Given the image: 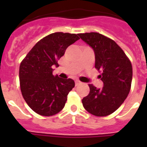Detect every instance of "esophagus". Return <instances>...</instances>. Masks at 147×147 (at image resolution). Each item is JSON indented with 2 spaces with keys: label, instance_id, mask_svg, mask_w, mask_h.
I'll list each match as a JSON object with an SVG mask.
<instances>
[{
  "label": "esophagus",
  "instance_id": "1",
  "mask_svg": "<svg viewBox=\"0 0 147 147\" xmlns=\"http://www.w3.org/2000/svg\"><path fill=\"white\" fill-rule=\"evenodd\" d=\"M80 84H81V82H79V81H78V80L76 81V86H78V85H80Z\"/></svg>",
  "mask_w": 147,
  "mask_h": 147
}]
</instances>
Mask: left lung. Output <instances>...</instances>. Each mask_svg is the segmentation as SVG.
<instances>
[{
  "label": "left lung",
  "mask_w": 147,
  "mask_h": 147,
  "mask_svg": "<svg viewBox=\"0 0 147 147\" xmlns=\"http://www.w3.org/2000/svg\"><path fill=\"white\" fill-rule=\"evenodd\" d=\"M80 38L94 52L95 68L104 83L102 88L89 85L90 92L82 99L83 107L94 116L114 113L123 103L131 87V62L122 49L110 38L98 33H79Z\"/></svg>",
  "instance_id": "obj_1"
}]
</instances>
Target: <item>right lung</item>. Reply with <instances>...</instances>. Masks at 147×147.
<instances>
[{
    "label": "right lung",
    "instance_id": "add662e5",
    "mask_svg": "<svg viewBox=\"0 0 147 147\" xmlns=\"http://www.w3.org/2000/svg\"><path fill=\"white\" fill-rule=\"evenodd\" d=\"M79 40L74 33H51L40 40L20 65L22 95L29 107L42 116H53L64 107L69 92L75 87L71 78L53 76V67L66 49Z\"/></svg>",
    "mask_w": 147,
    "mask_h": 147
}]
</instances>
